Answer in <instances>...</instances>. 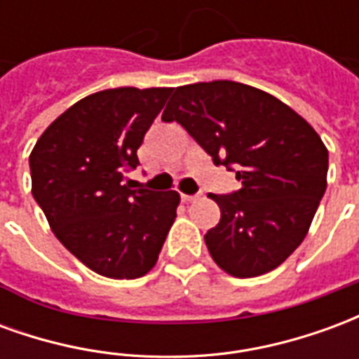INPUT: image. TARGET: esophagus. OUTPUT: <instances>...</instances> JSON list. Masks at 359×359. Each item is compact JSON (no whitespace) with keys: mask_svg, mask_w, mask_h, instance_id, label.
<instances>
[{"mask_svg":"<svg viewBox=\"0 0 359 359\" xmlns=\"http://www.w3.org/2000/svg\"><path fill=\"white\" fill-rule=\"evenodd\" d=\"M180 198H182V202H187V203L196 202V200H198V196H190V194H180Z\"/></svg>","mask_w":359,"mask_h":359,"instance_id":"1","label":"esophagus"}]
</instances>
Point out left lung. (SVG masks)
<instances>
[{"instance_id":"obj_1","label":"left lung","mask_w":359,"mask_h":359,"mask_svg":"<svg viewBox=\"0 0 359 359\" xmlns=\"http://www.w3.org/2000/svg\"><path fill=\"white\" fill-rule=\"evenodd\" d=\"M215 165L236 167L241 188L211 194L221 210L203 241L238 278L269 273L306 238L327 188L329 151L308 121L264 90L233 81L179 86L163 111Z\"/></svg>"}]
</instances>
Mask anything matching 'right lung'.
<instances>
[{
  "instance_id": "1",
  "label": "right lung",
  "mask_w": 359,
  "mask_h": 359,
  "mask_svg": "<svg viewBox=\"0 0 359 359\" xmlns=\"http://www.w3.org/2000/svg\"><path fill=\"white\" fill-rule=\"evenodd\" d=\"M171 88H111L71 105L30 154L32 196L79 262L109 278L154 269L175 223L179 192L130 190L144 134Z\"/></svg>"
}]
</instances>
